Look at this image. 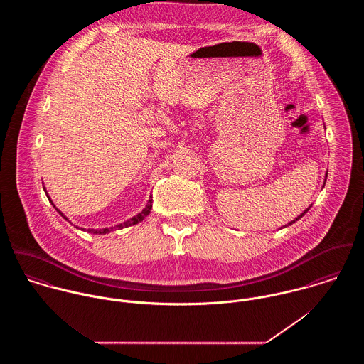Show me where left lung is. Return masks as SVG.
<instances>
[{"mask_svg":"<svg viewBox=\"0 0 364 364\" xmlns=\"http://www.w3.org/2000/svg\"><path fill=\"white\" fill-rule=\"evenodd\" d=\"M325 182H326V175H325V181H323V185H322V188H323V186H325ZM312 206V205H311ZM311 206H309V208H306V210H304V211H303V213H301V214H300V215H297V217H296V218H294V220H291V221H290V223H287V224H286V225H283V227H289V225H291V224H293V223H296V221H297V220H300V218H301V217H303V215H304V214H306V213H307V211H309V210H310V208H311ZM283 227H282V228H283Z\"/></svg>","mask_w":364,"mask_h":364,"instance_id":"left-lung-1","label":"left lung"}]
</instances>
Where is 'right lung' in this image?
Instances as JSON below:
<instances>
[{"label": "right lung", "mask_w": 364, "mask_h": 364, "mask_svg": "<svg viewBox=\"0 0 364 364\" xmlns=\"http://www.w3.org/2000/svg\"><path fill=\"white\" fill-rule=\"evenodd\" d=\"M43 191H45V193H46V196H48V199H49V202L52 203L53 208H55L57 211H58V214L63 217V218H65L67 221H70L58 208L54 206V203L52 202V199H50V196H49V193L46 192V188L43 186ZM151 208H153V196H150V199H149V202H147V205H146V208H143L140 213H137L136 215H133L132 218H129V220H126V221H123V223H120V224H116V225H113V227H106V228H81L82 231H87V232H90V234H97V235H102V234H109L110 231H116V230H122V228H126V227H130V225H136V224H139V223H141L149 214H150V211H151ZM71 223V221H70ZM73 224V223H71ZM78 228V227H77Z\"/></svg>", "instance_id": "add662e5"}]
</instances>
